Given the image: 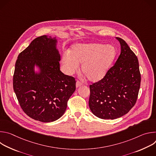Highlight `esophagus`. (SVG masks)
<instances>
[{"mask_svg": "<svg viewBox=\"0 0 156 156\" xmlns=\"http://www.w3.org/2000/svg\"><path fill=\"white\" fill-rule=\"evenodd\" d=\"M81 85H83V83H81V82L79 81H76V87H78L81 86Z\"/></svg>", "mask_w": 156, "mask_h": 156, "instance_id": "34e87169", "label": "esophagus"}]
</instances>
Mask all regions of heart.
Wrapping results in <instances>:
<instances>
[{
	"instance_id": "1",
	"label": "heart",
	"mask_w": 156,
	"mask_h": 156,
	"mask_svg": "<svg viewBox=\"0 0 156 156\" xmlns=\"http://www.w3.org/2000/svg\"><path fill=\"white\" fill-rule=\"evenodd\" d=\"M117 55V49L112 45L101 43L76 44L69 52L62 57V64L65 72L69 75L75 73L82 64L81 70L92 82L102 80L107 73Z\"/></svg>"
}]
</instances>
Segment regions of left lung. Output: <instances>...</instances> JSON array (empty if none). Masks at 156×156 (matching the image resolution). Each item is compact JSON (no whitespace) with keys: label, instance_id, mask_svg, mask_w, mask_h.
<instances>
[{"label":"left lung","instance_id":"8db88e82","mask_svg":"<svg viewBox=\"0 0 156 156\" xmlns=\"http://www.w3.org/2000/svg\"><path fill=\"white\" fill-rule=\"evenodd\" d=\"M116 38L121 45L119 58L102 80L90 86L89 106L102 119L114 120L127 114L136 104L140 87L138 58L123 39Z\"/></svg>","mask_w":156,"mask_h":156}]
</instances>
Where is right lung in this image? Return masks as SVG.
<instances>
[{
    "mask_svg": "<svg viewBox=\"0 0 156 156\" xmlns=\"http://www.w3.org/2000/svg\"><path fill=\"white\" fill-rule=\"evenodd\" d=\"M55 37L44 35L34 39L18 56L13 87L24 112L31 119L51 122L65 113L76 90V81L60 70V55ZM40 69L34 72V66Z\"/></svg>",
    "mask_w": 156,
    "mask_h": 156,
    "instance_id": "obj_1",
    "label": "right lung"
}]
</instances>
